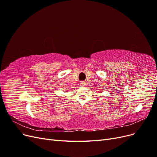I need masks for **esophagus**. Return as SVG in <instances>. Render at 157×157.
<instances>
[{
	"label": "esophagus",
	"mask_w": 157,
	"mask_h": 157,
	"mask_svg": "<svg viewBox=\"0 0 157 157\" xmlns=\"http://www.w3.org/2000/svg\"><path fill=\"white\" fill-rule=\"evenodd\" d=\"M80 86H84L85 85H86V83H85L84 82H80Z\"/></svg>",
	"instance_id": "1"
}]
</instances>
